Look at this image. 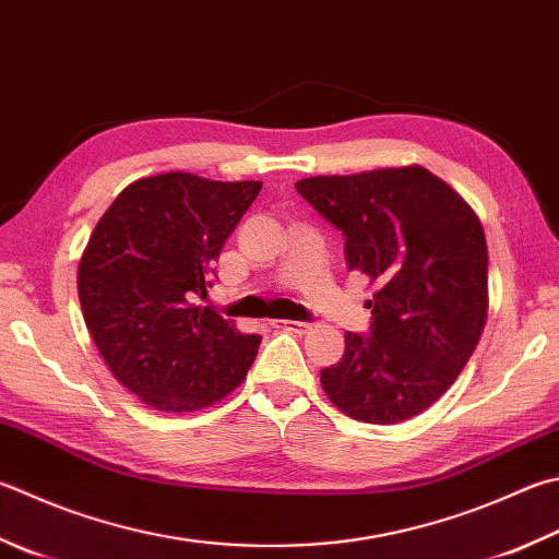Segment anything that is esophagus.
Returning a JSON list of instances; mask_svg holds the SVG:
<instances>
[{
    "label": "esophagus",
    "mask_w": 559,
    "mask_h": 559,
    "mask_svg": "<svg viewBox=\"0 0 559 559\" xmlns=\"http://www.w3.org/2000/svg\"><path fill=\"white\" fill-rule=\"evenodd\" d=\"M270 325L272 329H277V331H287V333H309V329L311 325L309 323H304V321H282V319H277V321H270Z\"/></svg>",
    "instance_id": "esophagus-1"
}]
</instances>
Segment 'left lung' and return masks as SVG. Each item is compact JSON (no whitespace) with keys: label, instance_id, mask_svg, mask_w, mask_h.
Wrapping results in <instances>:
<instances>
[{"label":"left lung","instance_id":"left-lung-1","mask_svg":"<svg viewBox=\"0 0 559 559\" xmlns=\"http://www.w3.org/2000/svg\"><path fill=\"white\" fill-rule=\"evenodd\" d=\"M297 192L345 236L347 267L370 280L372 333H345L321 386L362 424H399L433 406L465 370L489 311L481 221L420 165L319 175Z\"/></svg>","mask_w":559,"mask_h":559}]
</instances>
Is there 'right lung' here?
<instances>
[{
  "label": "right lung",
  "instance_id": "add662e5",
  "mask_svg": "<svg viewBox=\"0 0 559 559\" xmlns=\"http://www.w3.org/2000/svg\"><path fill=\"white\" fill-rule=\"evenodd\" d=\"M260 187L192 173L143 177L94 226L78 267L82 316L111 374L145 406L202 411L255 362L260 335L197 299Z\"/></svg>",
  "mask_w": 559,
  "mask_h": 559
}]
</instances>
